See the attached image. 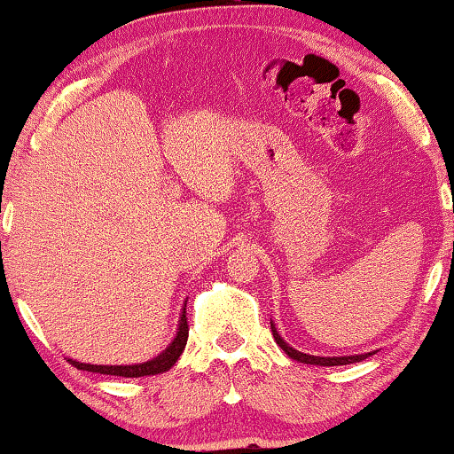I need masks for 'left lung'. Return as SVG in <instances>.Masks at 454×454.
Here are the masks:
<instances>
[{"instance_id":"obj_1","label":"left lung","mask_w":454,"mask_h":454,"mask_svg":"<svg viewBox=\"0 0 454 454\" xmlns=\"http://www.w3.org/2000/svg\"><path fill=\"white\" fill-rule=\"evenodd\" d=\"M270 328H272V336L278 347L286 352V355L296 360V363H304V364H314V366H340V364H352V363H360V360H364L368 356H372L374 352H364V355H348V356H314V355H304V352L292 348L290 344L284 340V338L278 334V330H276L274 322L270 320Z\"/></svg>"}]
</instances>
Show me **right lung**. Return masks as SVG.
<instances>
[{
    "label": "right lung",
    "mask_w": 454,
    "mask_h": 454,
    "mask_svg": "<svg viewBox=\"0 0 454 454\" xmlns=\"http://www.w3.org/2000/svg\"><path fill=\"white\" fill-rule=\"evenodd\" d=\"M186 342H188V322H186V304H184L180 320H178V328H176V336L158 356L145 360V363H140V364H88V363H78V360L74 358H67V363L74 364L78 371L124 376V379H140V376H153V374H162L166 371H170V368L176 364V360L180 358L184 348H186Z\"/></svg>",
    "instance_id": "add662e5"
}]
</instances>
